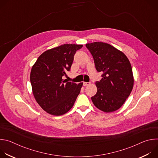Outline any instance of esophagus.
Segmentation results:
<instances>
[{"mask_svg":"<svg viewBox=\"0 0 158 158\" xmlns=\"http://www.w3.org/2000/svg\"><path fill=\"white\" fill-rule=\"evenodd\" d=\"M90 84V82H83V85L84 86H86Z\"/></svg>","mask_w":158,"mask_h":158,"instance_id":"obj_1","label":"esophagus"}]
</instances>
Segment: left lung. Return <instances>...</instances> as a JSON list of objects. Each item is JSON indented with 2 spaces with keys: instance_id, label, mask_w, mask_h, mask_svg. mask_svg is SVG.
Listing matches in <instances>:
<instances>
[{
  "instance_id": "1",
  "label": "left lung",
  "mask_w": 158,
  "mask_h": 158,
  "mask_svg": "<svg viewBox=\"0 0 158 158\" xmlns=\"http://www.w3.org/2000/svg\"><path fill=\"white\" fill-rule=\"evenodd\" d=\"M92 54L96 69L102 73L96 82V95L91 98L94 106L105 112L119 109L130 95L134 77L131 63L126 56L111 45L101 42L86 44Z\"/></svg>"
}]
</instances>
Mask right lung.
I'll return each instance as SVG.
<instances>
[{
    "instance_id": "1",
    "label": "right lung",
    "mask_w": 158,
    "mask_h": 158,
    "mask_svg": "<svg viewBox=\"0 0 158 158\" xmlns=\"http://www.w3.org/2000/svg\"><path fill=\"white\" fill-rule=\"evenodd\" d=\"M82 45L64 44L43 52L32 67L30 80L34 96L48 113L61 116L68 112L80 93L83 83L63 79L69 71L76 51Z\"/></svg>"
}]
</instances>
